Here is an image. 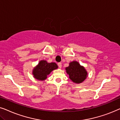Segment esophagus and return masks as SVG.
<instances>
[{"instance_id":"obj_1","label":"esophagus","mask_w":120,"mask_h":120,"mask_svg":"<svg viewBox=\"0 0 120 120\" xmlns=\"http://www.w3.org/2000/svg\"><path fill=\"white\" fill-rule=\"evenodd\" d=\"M57 65H58V66H59V68H61L62 64L61 63H59L58 64H57Z\"/></svg>"}]
</instances>
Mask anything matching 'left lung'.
<instances>
[{"label": "left lung", "instance_id": "left-lung-1", "mask_svg": "<svg viewBox=\"0 0 120 120\" xmlns=\"http://www.w3.org/2000/svg\"><path fill=\"white\" fill-rule=\"evenodd\" d=\"M67 74L75 83L79 84L84 82L88 77V72L84 66H81L77 61L69 63V66L65 68Z\"/></svg>", "mask_w": 120, "mask_h": 120}]
</instances>
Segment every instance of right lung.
Listing matches in <instances>:
<instances>
[{
    "mask_svg": "<svg viewBox=\"0 0 120 120\" xmlns=\"http://www.w3.org/2000/svg\"><path fill=\"white\" fill-rule=\"evenodd\" d=\"M58 68L55 63H48L45 60H41L38 65L32 70L33 77L39 81H44L47 79L49 75L53 70Z\"/></svg>",
    "mask_w": 120,
    "mask_h": 120,
    "instance_id": "add662e5",
    "label": "right lung"
}]
</instances>
